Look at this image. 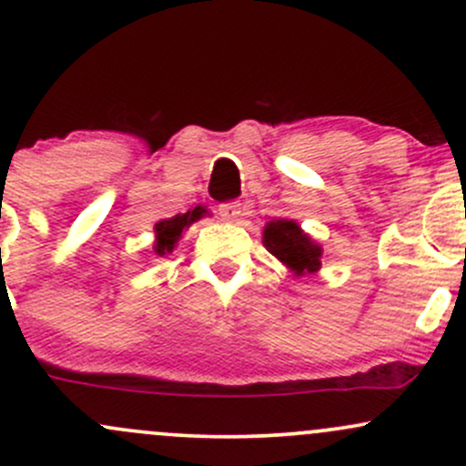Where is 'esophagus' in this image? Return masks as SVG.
<instances>
[{
    "mask_svg": "<svg viewBox=\"0 0 466 466\" xmlns=\"http://www.w3.org/2000/svg\"><path fill=\"white\" fill-rule=\"evenodd\" d=\"M218 215H221L223 221L238 223V218H240V215H243V210H240V203L229 201V203H221V208H218Z\"/></svg>",
    "mask_w": 466,
    "mask_h": 466,
    "instance_id": "1",
    "label": "esophagus"
}]
</instances>
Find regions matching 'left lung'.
<instances>
[{"mask_svg": "<svg viewBox=\"0 0 466 466\" xmlns=\"http://www.w3.org/2000/svg\"><path fill=\"white\" fill-rule=\"evenodd\" d=\"M263 245L298 278L315 274L322 267V245L293 218H271L263 228Z\"/></svg>", "mask_w": 466, "mask_h": 466, "instance_id": "1", "label": "left lung"}]
</instances>
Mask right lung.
Here are the masks:
<instances>
[{
    "instance_id": "right-lung-1",
    "label": "right lung",
    "mask_w": 466,
    "mask_h": 466,
    "mask_svg": "<svg viewBox=\"0 0 466 466\" xmlns=\"http://www.w3.org/2000/svg\"><path fill=\"white\" fill-rule=\"evenodd\" d=\"M203 217H210L206 206H195L192 210L184 212V215H175L170 218H162V221L155 223V243H153V251L157 256H166L170 254L175 248H177L181 234L188 229L192 223H197Z\"/></svg>"
}]
</instances>
